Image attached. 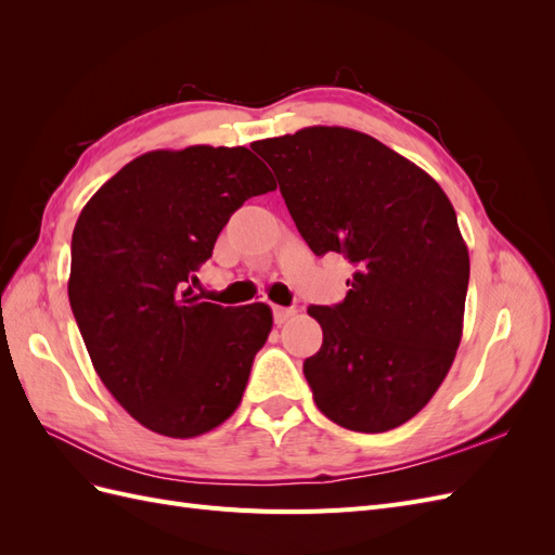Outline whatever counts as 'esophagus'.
<instances>
[{
	"label": "esophagus",
	"instance_id": "1",
	"mask_svg": "<svg viewBox=\"0 0 555 555\" xmlns=\"http://www.w3.org/2000/svg\"><path fill=\"white\" fill-rule=\"evenodd\" d=\"M294 314H296L294 308H282V306L273 308V317H275V324L278 326L284 324V322H289V317H294Z\"/></svg>",
	"mask_w": 555,
	"mask_h": 555
}]
</instances>
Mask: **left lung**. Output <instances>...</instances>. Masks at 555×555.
<instances>
[{
	"mask_svg": "<svg viewBox=\"0 0 555 555\" xmlns=\"http://www.w3.org/2000/svg\"><path fill=\"white\" fill-rule=\"evenodd\" d=\"M251 147L314 255L357 268L343 304L308 308L324 331L304 363L317 408L347 430L402 426L461 345L469 257L456 210L424 169L354 129L306 127Z\"/></svg>",
	"mask_w": 555,
	"mask_h": 555,
	"instance_id": "left-lung-1",
	"label": "left lung"
}]
</instances>
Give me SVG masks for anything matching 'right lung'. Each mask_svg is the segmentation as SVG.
Instances as JSON below:
<instances>
[{"instance_id":"obj_1","label":"right lung","mask_w":555,"mask_h":555,"mask_svg":"<svg viewBox=\"0 0 555 555\" xmlns=\"http://www.w3.org/2000/svg\"><path fill=\"white\" fill-rule=\"evenodd\" d=\"M275 188L243 145H190L131 159L82 208L72 310L96 375L147 430L196 438L241 405L273 312L206 304L190 282L233 210Z\"/></svg>"}]
</instances>
